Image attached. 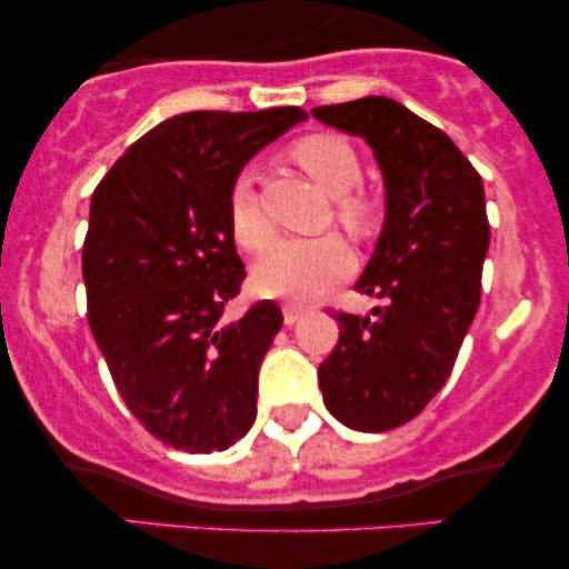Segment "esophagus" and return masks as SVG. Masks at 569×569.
Masks as SVG:
<instances>
[{
    "instance_id": "obj_1",
    "label": "esophagus",
    "mask_w": 569,
    "mask_h": 569,
    "mask_svg": "<svg viewBox=\"0 0 569 569\" xmlns=\"http://www.w3.org/2000/svg\"><path fill=\"white\" fill-rule=\"evenodd\" d=\"M307 316V307H299V305H283V323L286 326H293L299 321V318Z\"/></svg>"
}]
</instances>
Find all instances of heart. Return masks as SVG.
<instances>
[{"mask_svg": "<svg viewBox=\"0 0 569 569\" xmlns=\"http://www.w3.org/2000/svg\"><path fill=\"white\" fill-rule=\"evenodd\" d=\"M291 158L335 198V217L352 232H369L377 219V202L367 192H358L361 158L356 147L339 133H310L291 147ZM227 217L234 240L246 251H264L276 238L267 221L262 202L253 192L251 176H238L230 187ZM350 246L337 234L318 238H286L259 259L251 272L253 291L272 299L307 302L335 289L352 272Z\"/></svg>", "mask_w": 569, "mask_h": 569, "instance_id": "1", "label": "heart"}]
</instances>
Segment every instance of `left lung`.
I'll use <instances>...</instances> for the list:
<instances>
[{
	"instance_id": "left-lung-1",
	"label": "left lung",
	"mask_w": 569,
	"mask_h": 569,
	"mask_svg": "<svg viewBox=\"0 0 569 569\" xmlns=\"http://www.w3.org/2000/svg\"><path fill=\"white\" fill-rule=\"evenodd\" d=\"M361 136L385 179V227L356 291L371 316L335 312L339 342L318 367L342 426L382 433L415 420L452 375L481 299L489 248L485 184L443 130L385 96L312 109Z\"/></svg>"
}]
</instances>
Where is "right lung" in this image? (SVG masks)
<instances>
[{"mask_svg": "<svg viewBox=\"0 0 569 569\" xmlns=\"http://www.w3.org/2000/svg\"><path fill=\"white\" fill-rule=\"evenodd\" d=\"M299 107L187 112L130 143L90 200L88 323L126 407L181 452H221L257 420L259 367L283 326L276 302L227 323L240 262L230 187Z\"/></svg>", "mask_w": 569, "mask_h": 569, "instance_id": "obj_1", "label": "right lung"}]
</instances>
